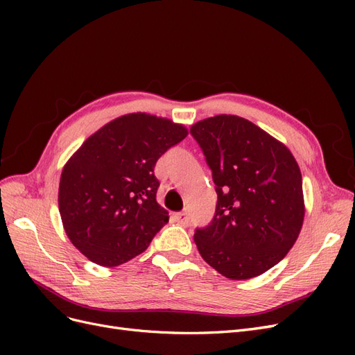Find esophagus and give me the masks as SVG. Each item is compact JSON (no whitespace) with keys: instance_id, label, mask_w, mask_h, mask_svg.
<instances>
[{"instance_id":"1","label":"esophagus","mask_w":355,"mask_h":355,"mask_svg":"<svg viewBox=\"0 0 355 355\" xmlns=\"http://www.w3.org/2000/svg\"><path fill=\"white\" fill-rule=\"evenodd\" d=\"M175 219H176V222H179L180 225H188V222H189V218H188V213H187V211L176 213V214H175Z\"/></svg>"}]
</instances>
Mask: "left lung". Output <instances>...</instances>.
I'll use <instances>...</instances> for the list:
<instances>
[{
	"label": "left lung",
	"mask_w": 355,
	"mask_h": 355,
	"mask_svg": "<svg viewBox=\"0 0 355 355\" xmlns=\"http://www.w3.org/2000/svg\"><path fill=\"white\" fill-rule=\"evenodd\" d=\"M218 194L211 222L197 228L201 257L231 280L261 275L292 249L304 222L302 175L292 153L237 115L191 127Z\"/></svg>",
	"instance_id": "obj_1"
}]
</instances>
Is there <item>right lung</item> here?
I'll list each match as a JSON object with an SVG mask.
<instances>
[{
  "label": "right lung",
  "mask_w": 355,
  "mask_h": 355,
  "mask_svg": "<svg viewBox=\"0 0 355 355\" xmlns=\"http://www.w3.org/2000/svg\"><path fill=\"white\" fill-rule=\"evenodd\" d=\"M188 130L144 112L92 135L62 170L59 211L72 244L94 263L118 266L146 250L168 222L157 202L158 158Z\"/></svg>",
  "instance_id": "right-lung-1"
}]
</instances>
